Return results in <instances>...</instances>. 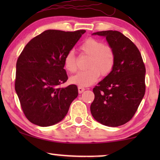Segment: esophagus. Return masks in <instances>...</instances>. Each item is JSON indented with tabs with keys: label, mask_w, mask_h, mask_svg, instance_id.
Listing matches in <instances>:
<instances>
[{
	"label": "esophagus",
	"mask_w": 160,
	"mask_h": 160,
	"mask_svg": "<svg viewBox=\"0 0 160 160\" xmlns=\"http://www.w3.org/2000/svg\"><path fill=\"white\" fill-rule=\"evenodd\" d=\"M84 90H85V89L84 88V87H79V86L78 87V93H79V94L82 93L83 92H84Z\"/></svg>",
	"instance_id": "1"
}]
</instances>
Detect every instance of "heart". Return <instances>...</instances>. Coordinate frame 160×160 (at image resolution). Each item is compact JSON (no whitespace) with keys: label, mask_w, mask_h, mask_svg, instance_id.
I'll use <instances>...</instances> for the list:
<instances>
[{"label":"heart","mask_w":160,"mask_h":160,"mask_svg":"<svg viewBox=\"0 0 160 160\" xmlns=\"http://www.w3.org/2000/svg\"><path fill=\"white\" fill-rule=\"evenodd\" d=\"M82 54L89 57L87 67L88 69L78 72L70 78V82L79 87L92 84L100 75L107 76L112 71L115 65L114 50L111 46L104 44L102 41L89 38L79 47ZM64 67L67 71L74 73L77 69L76 59L73 52H69L65 57Z\"/></svg>","instance_id":"b5f03b06"}]
</instances>
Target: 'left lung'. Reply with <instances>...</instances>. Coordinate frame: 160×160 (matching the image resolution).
Returning a JSON list of instances; mask_svg holds the SVG:
<instances>
[{
  "mask_svg": "<svg viewBox=\"0 0 160 160\" xmlns=\"http://www.w3.org/2000/svg\"><path fill=\"white\" fill-rule=\"evenodd\" d=\"M92 35L106 37L116 61L111 73L94 87L91 113L103 125H122L133 117L145 95V65L136 46L122 32L106 30Z\"/></svg>",
  "mask_w": 160,
  "mask_h": 160,
  "instance_id": "1",
  "label": "left lung"
}]
</instances>
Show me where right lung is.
I'll use <instances>...</instances> for the list:
<instances>
[{
  "label": "right lung",
  "mask_w": 160,
  "mask_h": 160,
  "mask_svg": "<svg viewBox=\"0 0 160 160\" xmlns=\"http://www.w3.org/2000/svg\"><path fill=\"white\" fill-rule=\"evenodd\" d=\"M86 30H48L31 39L17 61L15 90L32 124L52 126L66 116L78 88L60 85L68 80L64 59Z\"/></svg>",
  "instance_id": "obj_1"
}]
</instances>
